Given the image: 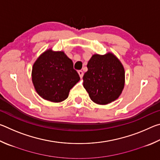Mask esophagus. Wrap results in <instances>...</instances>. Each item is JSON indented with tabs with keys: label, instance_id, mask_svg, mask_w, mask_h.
Returning a JSON list of instances; mask_svg holds the SVG:
<instances>
[{
	"label": "esophagus",
	"instance_id": "obj_1",
	"mask_svg": "<svg viewBox=\"0 0 160 160\" xmlns=\"http://www.w3.org/2000/svg\"><path fill=\"white\" fill-rule=\"evenodd\" d=\"M78 74H79L80 78H82L83 77V72L82 71V70H78Z\"/></svg>",
	"mask_w": 160,
	"mask_h": 160
}]
</instances>
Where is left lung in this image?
Returning a JSON list of instances; mask_svg holds the SVG:
<instances>
[{
	"label": "left lung",
	"mask_w": 160,
	"mask_h": 160,
	"mask_svg": "<svg viewBox=\"0 0 160 160\" xmlns=\"http://www.w3.org/2000/svg\"><path fill=\"white\" fill-rule=\"evenodd\" d=\"M83 86L90 99L98 104H107L118 98L122 92L125 71L112 53L93 55L87 65Z\"/></svg>",
	"instance_id": "left-lung-1"
}]
</instances>
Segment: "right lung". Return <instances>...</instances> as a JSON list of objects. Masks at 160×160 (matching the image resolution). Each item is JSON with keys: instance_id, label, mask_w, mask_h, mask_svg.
<instances>
[{"instance_id": "add662e5", "label": "right lung", "mask_w": 160, "mask_h": 160, "mask_svg": "<svg viewBox=\"0 0 160 160\" xmlns=\"http://www.w3.org/2000/svg\"><path fill=\"white\" fill-rule=\"evenodd\" d=\"M80 79L72 61L63 51H45L32 68V82L37 92L53 102L67 99L70 90Z\"/></svg>"}]
</instances>
